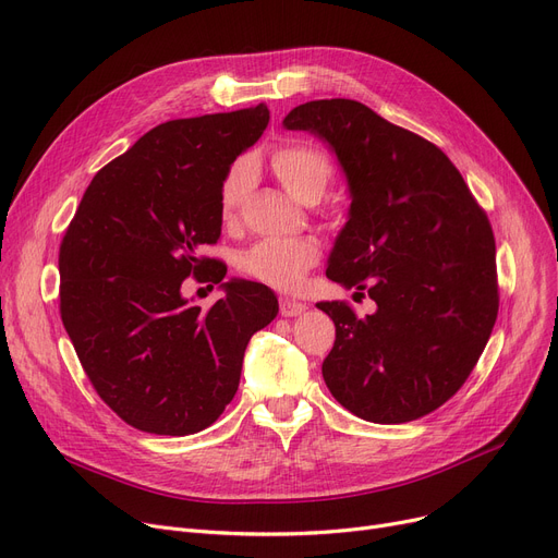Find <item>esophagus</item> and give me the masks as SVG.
<instances>
[{
  "instance_id": "34e87169",
  "label": "esophagus",
  "mask_w": 558,
  "mask_h": 558,
  "mask_svg": "<svg viewBox=\"0 0 558 558\" xmlns=\"http://www.w3.org/2000/svg\"><path fill=\"white\" fill-rule=\"evenodd\" d=\"M305 312V305L294 299H280V314L282 316H299Z\"/></svg>"
}]
</instances>
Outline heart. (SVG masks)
Listing matches in <instances>:
<instances>
[{
    "label": "heart",
    "instance_id": "1",
    "mask_svg": "<svg viewBox=\"0 0 558 558\" xmlns=\"http://www.w3.org/2000/svg\"><path fill=\"white\" fill-rule=\"evenodd\" d=\"M271 169L280 185L299 203H316L335 179L332 162L314 146L287 144L274 151ZM253 160L240 158L226 171L219 187V217L223 223L238 219L240 205L253 183ZM320 257V246L312 238L259 240L242 253L240 267L246 276L276 289H294Z\"/></svg>",
    "mask_w": 558,
    "mask_h": 558
}]
</instances>
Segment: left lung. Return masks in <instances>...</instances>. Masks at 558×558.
Returning a JSON list of instances; mask_svg holds the SVG:
<instances>
[{
    "instance_id": "obj_1",
    "label": "left lung",
    "mask_w": 558,
    "mask_h": 558,
    "mask_svg": "<svg viewBox=\"0 0 558 558\" xmlns=\"http://www.w3.org/2000/svg\"><path fill=\"white\" fill-rule=\"evenodd\" d=\"M282 126L324 140L350 192L328 278L377 310L316 303L337 328L324 379L355 416L398 425L450 400L497 318L495 240L450 158L353 99L296 106Z\"/></svg>"
}]
</instances>
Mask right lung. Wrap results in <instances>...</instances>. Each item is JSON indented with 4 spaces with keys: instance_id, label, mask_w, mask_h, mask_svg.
Segmentation results:
<instances>
[{
    "instance_id": "obj_1",
    "label": "right lung",
    "mask_w": 558,
    "mask_h": 558,
    "mask_svg": "<svg viewBox=\"0 0 558 558\" xmlns=\"http://www.w3.org/2000/svg\"><path fill=\"white\" fill-rule=\"evenodd\" d=\"M269 124V108L171 120L97 171L61 242V318L99 398L135 429L210 427L240 387L248 339L269 326V287L232 278L201 310L185 278L221 282L201 257L221 234L219 187Z\"/></svg>"
}]
</instances>
